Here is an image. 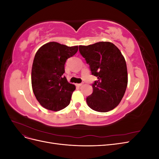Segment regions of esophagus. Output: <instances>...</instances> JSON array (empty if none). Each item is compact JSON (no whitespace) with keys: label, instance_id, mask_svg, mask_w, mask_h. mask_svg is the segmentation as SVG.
<instances>
[{"label":"esophagus","instance_id":"obj_1","mask_svg":"<svg viewBox=\"0 0 159 159\" xmlns=\"http://www.w3.org/2000/svg\"><path fill=\"white\" fill-rule=\"evenodd\" d=\"M75 85L76 86H78V87H80L81 85H82V84H76Z\"/></svg>","mask_w":159,"mask_h":159}]
</instances>
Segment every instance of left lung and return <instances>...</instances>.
<instances>
[{
	"label": "left lung",
	"instance_id": "left-lung-1",
	"mask_svg": "<svg viewBox=\"0 0 159 159\" xmlns=\"http://www.w3.org/2000/svg\"><path fill=\"white\" fill-rule=\"evenodd\" d=\"M79 50L91 74L98 78L92 85V94L86 99L88 106L98 112L113 109L121 102L128 83L126 61L121 51L109 42L79 46Z\"/></svg>",
	"mask_w": 159,
	"mask_h": 159
}]
</instances>
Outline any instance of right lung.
Returning a JSON list of instances; mask_svg holds the SVG:
<instances>
[{
    "label": "right lung",
    "mask_w": 159,
    "mask_h": 159,
    "mask_svg": "<svg viewBox=\"0 0 159 159\" xmlns=\"http://www.w3.org/2000/svg\"><path fill=\"white\" fill-rule=\"evenodd\" d=\"M78 50V46L69 47L51 42L41 46L36 53L32 68V87L43 107L57 111L70 104L75 86L63 75L64 65L66 60Z\"/></svg>",
    "instance_id": "1"
}]
</instances>
